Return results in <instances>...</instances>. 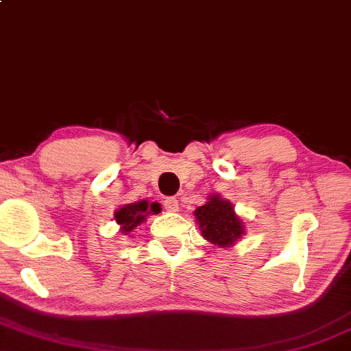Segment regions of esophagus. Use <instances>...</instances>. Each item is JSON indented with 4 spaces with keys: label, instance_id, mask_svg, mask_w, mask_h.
I'll return each mask as SVG.
<instances>
[{
    "label": "esophagus",
    "instance_id": "esophagus-1",
    "mask_svg": "<svg viewBox=\"0 0 351 351\" xmlns=\"http://www.w3.org/2000/svg\"><path fill=\"white\" fill-rule=\"evenodd\" d=\"M163 206L168 213H176V210H180V204L176 197H167V199L163 201Z\"/></svg>",
    "mask_w": 351,
    "mask_h": 351
}]
</instances>
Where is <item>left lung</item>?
<instances>
[{"label":"left lung","mask_w":351,"mask_h":351,"mask_svg":"<svg viewBox=\"0 0 351 351\" xmlns=\"http://www.w3.org/2000/svg\"><path fill=\"white\" fill-rule=\"evenodd\" d=\"M194 219L202 237L217 247H232L245 234L243 221L235 214L234 206L219 194L209 196L204 206L194 210Z\"/></svg>","instance_id":"1"}]
</instances>
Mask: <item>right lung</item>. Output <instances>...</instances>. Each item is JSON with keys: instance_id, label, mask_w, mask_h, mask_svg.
<instances>
[{"instance_id": "1", "label": "right lung", "mask_w": 351, "mask_h": 351, "mask_svg": "<svg viewBox=\"0 0 351 351\" xmlns=\"http://www.w3.org/2000/svg\"><path fill=\"white\" fill-rule=\"evenodd\" d=\"M160 210H162V208H160L158 202H152V204H149L147 201H137L117 209L116 213H114V219H116V222L121 226V234L129 235L130 232H134V229H137V226L145 222V219L149 217L150 214H158Z\"/></svg>"}]
</instances>
